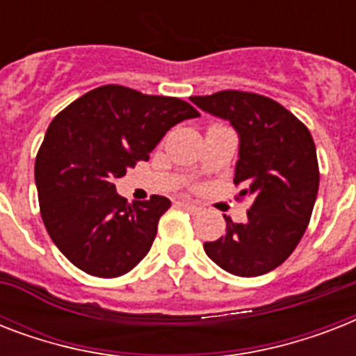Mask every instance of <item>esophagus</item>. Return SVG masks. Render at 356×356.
<instances>
[{"instance_id": "obj_1", "label": "esophagus", "mask_w": 356, "mask_h": 356, "mask_svg": "<svg viewBox=\"0 0 356 356\" xmlns=\"http://www.w3.org/2000/svg\"><path fill=\"white\" fill-rule=\"evenodd\" d=\"M181 207H183V209H186V211H188V212H197V211H200V207L194 205L192 201H183V203H181Z\"/></svg>"}]
</instances>
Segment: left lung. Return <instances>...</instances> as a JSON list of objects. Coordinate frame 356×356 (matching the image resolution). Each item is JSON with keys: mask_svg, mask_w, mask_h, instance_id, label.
Masks as SVG:
<instances>
[{"mask_svg": "<svg viewBox=\"0 0 356 356\" xmlns=\"http://www.w3.org/2000/svg\"><path fill=\"white\" fill-rule=\"evenodd\" d=\"M201 111L227 120L240 138L234 184L253 205L248 222L225 218V234L205 253L238 277L264 275L292 254L312 216L320 170L309 129L290 111L253 92L222 90L190 97Z\"/></svg>", "mask_w": 356, "mask_h": 356, "instance_id": "1", "label": "left lung"}]
</instances>
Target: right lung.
Returning <instances> with one entry per match:
<instances>
[{"mask_svg": "<svg viewBox=\"0 0 356 356\" xmlns=\"http://www.w3.org/2000/svg\"><path fill=\"white\" fill-rule=\"evenodd\" d=\"M200 113L179 97L120 85L86 92L55 116L35 162L40 214L53 243L79 270L120 277L144 259L168 197L127 203L114 179L147 161L162 136Z\"/></svg>", "mask_w": 356, "mask_h": 356, "instance_id": "right-lung-1", "label": "right lung"}]
</instances>
